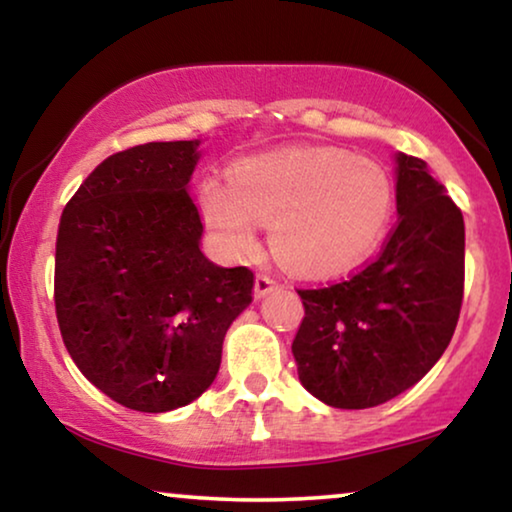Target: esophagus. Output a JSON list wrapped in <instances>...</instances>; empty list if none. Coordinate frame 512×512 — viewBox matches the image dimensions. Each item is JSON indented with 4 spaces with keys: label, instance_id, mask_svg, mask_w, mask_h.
<instances>
[{
    "label": "esophagus",
    "instance_id": "obj_1",
    "mask_svg": "<svg viewBox=\"0 0 512 512\" xmlns=\"http://www.w3.org/2000/svg\"><path fill=\"white\" fill-rule=\"evenodd\" d=\"M277 282L272 279L270 275H256V282H254V296L256 298H265L268 293L275 289Z\"/></svg>",
    "mask_w": 512,
    "mask_h": 512
}]
</instances>
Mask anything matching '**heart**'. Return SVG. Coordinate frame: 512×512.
I'll return each mask as SVG.
<instances>
[{
	"label": "heart",
	"mask_w": 512,
	"mask_h": 512,
	"mask_svg": "<svg viewBox=\"0 0 512 512\" xmlns=\"http://www.w3.org/2000/svg\"><path fill=\"white\" fill-rule=\"evenodd\" d=\"M200 219L226 254L254 247L268 226L272 256L305 277L361 263L394 214V184L373 160L335 146H289L235 160L195 188Z\"/></svg>",
	"instance_id": "b5f03b06"
}]
</instances>
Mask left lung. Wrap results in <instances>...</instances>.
<instances>
[{
	"label": "left lung",
	"mask_w": 512,
	"mask_h": 512,
	"mask_svg": "<svg viewBox=\"0 0 512 512\" xmlns=\"http://www.w3.org/2000/svg\"><path fill=\"white\" fill-rule=\"evenodd\" d=\"M394 160L398 221L382 254L345 282L298 291V380L331 408H375L415 387L457 328L464 216L424 160Z\"/></svg>",
	"instance_id": "8db88e82"
}]
</instances>
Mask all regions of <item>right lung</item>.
I'll use <instances>...</instances> for the list:
<instances>
[{"instance_id":"obj_1","label":"right lung","mask_w":512,"mask_h":512,"mask_svg":"<svg viewBox=\"0 0 512 512\" xmlns=\"http://www.w3.org/2000/svg\"><path fill=\"white\" fill-rule=\"evenodd\" d=\"M200 139L102 160L60 216L55 312L69 356L111 401L170 412L209 389L254 272L202 254L188 195Z\"/></svg>"}]
</instances>
